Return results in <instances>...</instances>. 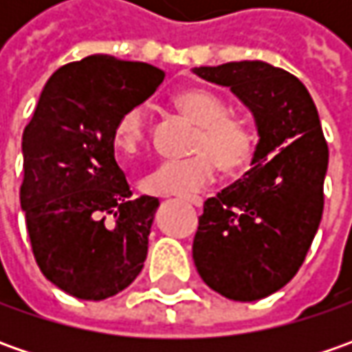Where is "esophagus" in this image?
Here are the masks:
<instances>
[{
    "instance_id": "1",
    "label": "esophagus",
    "mask_w": 352,
    "mask_h": 352,
    "mask_svg": "<svg viewBox=\"0 0 352 352\" xmlns=\"http://www.w3.org/2000/svg\"><path fill=\"white\" fill-rule=\"evenodd\" d=\"M186 204H190V206H196V208H201L204 206V199L199 196H188V197H182Z\"/></svg>"
}]
</instances>
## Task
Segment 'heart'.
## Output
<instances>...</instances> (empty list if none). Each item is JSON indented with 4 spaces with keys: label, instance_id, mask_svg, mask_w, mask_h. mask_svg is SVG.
<instances>
[{
    "label": "heart",
    "instance_id": "heart-1",
    "mask_svg": "<svg viewBox=\"0 0 352 352\" xmlns=\"http://www.w3.org/2000/svg\"><path fill=\"white\" fill-rule=\"evenodd\" d=\"M174 105L197 125L192 155L156 162L141 180L153 196H192L210 186L217 168L239 172L254 156L256 131L245 117L227 116L225 102L206 88H184L174 94ZM146 137V116L141 105L125 109L113 127V142L123 155H135Z\"/></svg>",
    "mask_w": 352,
    "mask_h": 352
}]
</instances>
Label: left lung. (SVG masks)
Returning a JSON list of instances; mask_svg holds the SVG:
<instances>
[{
    "instance_id": "left-lung-1",
    "label": "left lung",
    "mask_w": 352,
    "mask_h": 352,
    "mask_svg": "<svg viewBox=\"0 0 352 352\" xmlns=\"http://www.w3.org/2000/svg\"><path fill=\"white\" fill-rule=\"evenodd\" d=\"M192 72L231 89L249 107L258 135L249 172L204 204L194 263L225 298L263 300L296 276L321 221L329 151L318 109L296 76L268 62Z\"/></svg>"
}]
</instances>
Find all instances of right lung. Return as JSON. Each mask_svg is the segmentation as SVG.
I'll list each match as a JSON object with an SVG mask.
<instances>
[{
  "instance_id": "obj_1",
  "label": "right lung",
  "mask_w": 352,
  "mask_h": 352,
  "mask_svg": "<svg viewBox=\"0 0 352 352\" xmlns=\"http://www.w3.org/2000/svg\"><path fill=\"white\" fill-rule=\"evenodd\" d=\"M164 72L91 54L48 78L23 131L21 208L34 261L78 300L111 298L139 276L158 199H129L113 148L119 116L148 100Z\"/></svg>"
}]
</instances>
